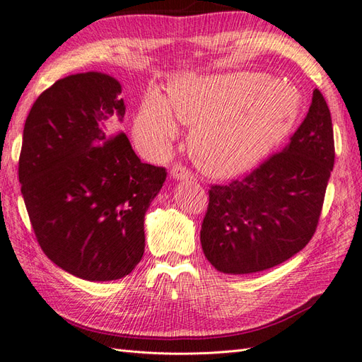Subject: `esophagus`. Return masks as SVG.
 <instances>
[{"label": "esophagus", "instance_id": "esophagus-1", "mask_svg": "<svg viewBox=\"0 0 362 362\" xmlns=\"http://www.w3.org/2000/svg\"><path fill=\"white\" fill-rule=\"evenodd\" d=\"M170 176L175 181H182V180H189L192 178V173L187 170L186 167L182 165H175L170 170Z\"/></svg>", "mask_w": 362, "mask_h": 362}]
</instances>
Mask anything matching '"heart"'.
<instances>
[{
    "label": "heart",
    "mask_w": 362,
    "mask_h": 362,
    "mask_svg": "<svg viewBox=\"0 0 362 362\" xmlns=\"http://www.w3.org/2000/svg\"><path fill=\"white\" fill-rule=\"evenodd\" d=\"M298 110V93L264 73L180 76L168 87V100L156 88L145 93L134 139L146 156H162L178 136L176 115L194 124L189 148L197 165L223 178L247 170L281 142Z\"/></svg>",
    "instance_id": "obj_1"
}]
</instances>
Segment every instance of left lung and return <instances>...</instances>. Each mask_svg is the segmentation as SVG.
Segmentation results:
<instances>
[{
	"label": "left lung",
	"instance_id": "left-lung-1",
	"mask_svg": "<svg viewBox=\"0 0 362 362\" xmlns=\"http://www.w3.org/2000/svg\"><path fill=\"white\" fill-rule=\"evenodd\" d=\"M334 165L331 114L319 88L283 151L245 178L209 189L200 240L218 272L256 274L306 247L319 223Z\"/></svg>",
	"mask_w": 362,
	"mask_h": 362
}]
</instances>
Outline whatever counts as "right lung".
Segmentation results:
<instances>
[{"instance_id": "add662e5", "label": "right lung", "mask_w": 362, "mask_h": 362, "mask_svg": "<svg viewBox=\"0 0 362 362\" xmlns=\"http://www.w3.org/2000/svg\"><path fill=\"white\" fill-rule=\"evenodd\" d=\"M120 93L106 73L65 76L35 100L23 129L18 180L37 242L87 281L120 279L140 262L145 214L167 176L120 132Z\"/></svg>"}]
</instances>
